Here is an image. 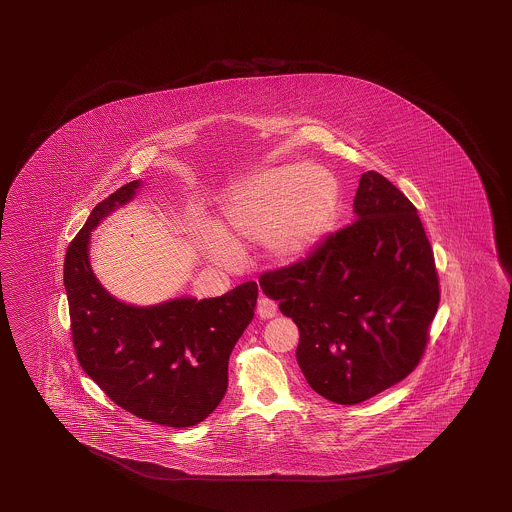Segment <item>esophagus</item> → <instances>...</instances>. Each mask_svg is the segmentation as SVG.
I'll return each instance as SVG.
<instances>
[{
    "mask_svg": "<svg viewBox=\"0 0 512 512\" xmlns=\"http://www.w3.org/2000/svg\"><path fill=\"white\" fill-rule=\"evenodd\" d=\"M276 311H278V307L269 298H260L258 300V315L261 318H272V316L276 315Z\"/></svg>",
    "mask_w": 512,
    "mask_h": 512,
    "instance_id": "34e87169",
    "label": "esophagus"
}]
</instances>
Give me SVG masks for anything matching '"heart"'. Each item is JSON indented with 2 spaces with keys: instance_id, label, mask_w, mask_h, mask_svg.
<instances>
[{
  "instance_id": "obj_1",
  "label": "heart",
  "mask_w": 512,
  "mask_h": 512,
  "mask_svg": "<svg viewBox=\"0 0 512 512\" xmlns=\"http://www.w3.org/2000/svg\"><path fill=\"white\" fill-rule=\"evenodd\" d=\"M340 205L333 172L316 163L280 164L254 170L219 201L216 225L194 218L188 234L208 260L232 267L236 245L260 243L276 265L305 258L326 238Z\"/></svg>"
}]
</instances>
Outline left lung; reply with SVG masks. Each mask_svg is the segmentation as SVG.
Instances as JSON below:
<instances>
[{
  "instance_id": "8db88e82",
  "label": "left lung",
  "mask_w": 512,
  "mask_h": 512,
  "mask_svg": "<svg viewBox=\"0 0 512 512\" xmlns=\"http://www.w3.org/2000/svg\"><path fill=\"white\" fill-rule=\"evenodd\" d=\"M353 214L305 260L260 278L298 326L305 381L337 404L368 401L412 373L439 305L434 252L410 199L366 172Z\"/></svg>"
}]
</instances>
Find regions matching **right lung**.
Masks as SVG:
<instances>
[{
	"mask_svg": "<svg viewBox=\"0 0 512 512\" xmlns=\"http://www.w3.org/2000/svg\"><path fill=\"white\" fill-rule=\"evenodd\" d=\"M131 181L98 203L64 261L73 344L82 370L115 404L157 425L186 428L212 414L229 386V357L251 324L256 282L216 298L120 302L98 282L91 232L137 196Z\"/></svg>",
	"mask_w": 512,
	"mask_h": 512,
	"instance_id": "1",
	"label": "right lung"
}]
</instances>
